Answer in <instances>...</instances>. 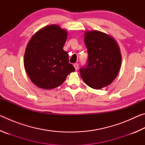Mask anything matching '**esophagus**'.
<instances>
[{"instance_id": "esophagus-1", "label": "esophagus", "mask_w": 145, "mask_h": 145, "mask_svg": "<svg viewBox=\"0 0 145 145\" xmlns=\"http://www.w3.org/2000/svg\"><path fill=\"white\" fill-rule=\"evenodd\" d=\"M73 67H74L75 70H77L78 68V63H75L74 65H73Z\"/></svg>"}]
</instances>
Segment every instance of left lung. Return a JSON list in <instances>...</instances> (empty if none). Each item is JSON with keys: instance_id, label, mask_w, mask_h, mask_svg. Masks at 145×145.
Segmentation results:
<instances>
[{"instance_id": "obj_1", "label": "left lung", "mask_w": 145, "mask_h": 145, "mask_svg": "<svg viewBox=\"0 0 145 145\" xmlns=\"http://www.w3.org/2000/svg\"><path fill=\"white\" fill-rule=\"evenodd\" d=\"M84 43L88 52V65L80 69L88 86L99 89L116 78L121 65L120 47L114 39L99 31H86Z\"/></svg>"}]
</instances>
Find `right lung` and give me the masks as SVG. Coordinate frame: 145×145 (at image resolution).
Returning <instances> with one entry per match:
<instances>
[{
  "mask_svg": "<svg viewBox=\"0 0 145 145\" xmlns=\"http://www.w3.org/2000/svg\"><path fill=\"white\" fill-rule=\"evenodd\" d=\"M67 31L57 25L41 29L32 36L24 54V67L36 86L45 89L57 88L75 71L63 50Z\"/></svg>",
  "mask_w": 145,
  "mask_h": 145,
  "instance_id": "obj_1",
  "label": "right lung"
}]
</instances>
